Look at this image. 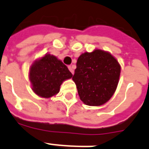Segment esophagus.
Listing matches in <instances>:
<instances>
[{
  "label": "esophagus",
  "mask_w": 149,
  "mask_h": 149,
  "mask_svg": "<svg viewBox=\"0 0 149 149\" xmlns=\"http://www.w3.org/2000/svg\"><path fill=\"white\" fill-rule=\"evenodd\" d=\"M68 68H69V70H70V71L71 72V73H72V74H73V73H74V70H73V69H72V66H71V65H69V66H68Z\"/></svg>",
  "instance_id": "obj_1"
}]
</instances>
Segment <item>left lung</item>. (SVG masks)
<instances>
[{
    "label": "left lung",
    "instance_id": "1",
    "mask_svg": "<svg viewBox=\"0 0 149 149\" xmlns=\"http://www.w3.org/2000/svg\"><path fill=\"white\" fill-rule=\"evenodd\" d=\"M120 73V64L111 53L95 49L79 56L72 80L84 104L100 106L115 92Z\"/></svg>",
    "mask_w": 149,
    "mask_h": 149
}]
</instances>
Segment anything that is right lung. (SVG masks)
<instances>
[{
	"label": "right lung",
	"mask_w": 149,
	"mask_h": 149,
	"mask_svg": "<svg viewBox=\"0 0 149 149\" xmlns=\"http://www.w3.org/2000/svg\"><path fill=\"white\" fill-rule=\"evenodd\" d=\"M72 74L56 56L46 54L36 60L29 70L32 91L41 97L49 98L59 92L61 84Z\"/></svg>",
	"instance_id": "right-lung-1"
}]
</instances>
